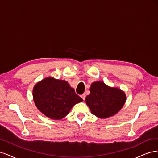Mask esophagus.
Wrapping results in <instances>:
<instances>
[{
	"label": "esophagus",
	"mask_w": 158,
	"mask_h": 158,
	"mask_svg": "<svg viewBox=\"0 0 158 158\" xmlns=\"http://www.w3.org/2000/svg\"><path fill=\"white\" fill-rule=\"evenodd\" d=\"M81 98H82L84 100H85V94H82L81 95Z\"/></svg>",
	"instance_id": "34e87169"
}]
</instances>
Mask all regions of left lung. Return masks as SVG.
I'll list each match as a JSON object with an SVG mask.
<instances>
[{
    "mask_svg": "<svg viewBox=\"0 0 158 158\" xmlns=\"http://www.w3.org/2000/svg\"><path fill=\"white\" fill-rule=\"evenodd\" d=\"M85 103L94 115L106 118L117 113L126 102L125 92L117 88H111L103 82H94Z\"/></svg>",
    "mask_w": 158,
    "mask_h": 158,
    "instance_id": "8db88e82",
    "label": "left lung"
}]
</instances>
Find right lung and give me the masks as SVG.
<instances>
[{"label": "right lung", "instance_id": "right-lung-1", "mask_svg": "<svg viewBox=\"0 0 158 158\" xmlns=\"http://www.w3.org/2000/svg\"><path fill=\"white\" fill-rule=\"evenodd\" d=\"M33 98L37 109L54 120L64 118L75 104L83 101L66 81L52 77L45 78L35 85Z\"/></svg>", "mask_w": 158, "mask_h": 158}]
</instances>
